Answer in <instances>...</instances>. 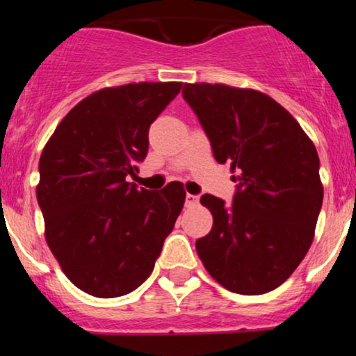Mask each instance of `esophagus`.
I'll list each match as a JSON object with an SVG mask.
<instances>
[{"mask_svg": "<svg viewBox=\"0 0 356 356\" xmlns=\"http://www.w3.org/2000/svg\"><path fill=\"white\" fill-rule=\"evenodd\" d=\"M199 202V197L194 194H186V206L187 207H192V206H197Z\"/></svg>", "mask_w": 356, "mask_h": 356, "instance_id": "obj_1", "label": "esophagus"}]
</instances>
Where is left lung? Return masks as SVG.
Wrapping results in <instances>:
<instances>
[{
	"mask_svg": "<svg viewBox=\"0 0 356 356\" xmlns=\"http://www.w3.org/2000/svg\"><path fill=\"white\" fill-rule=\"evenodd\" d=\"M182 97L201 122L219 164L238 182L231 206L204 194L214 224L195 249L209 275L239 295L283 284L313 243L323 204L320 159L288 110L264 93L186 83Z\"/></svg>",
	"mask_w": 356,
	"mask_h": 356,
	"instance_id": "1",
	"label": "left lung"
}]
</instances>
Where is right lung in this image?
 I'll return each mask as SVG.
<instances>
[{
	"mask_svg": "<svg viewBox=\"0 0 356 356\" xmlns=\"http://www.w3.org/2000/svg\"><path fill=\"white\" fill-rule=\"evenodd\" d=\"M181 88L179 81H142L99 90L44 145L36 187L44 238L68 280L88 295L137 289L181 214V182L147 191L125 181L145 159L150 124Z\"/></svg>",
	"mask_w": 356,
	"mask_h": 356,
	"instance_id": "add662e5",
	"label": "right lung"
}]
</instances>
